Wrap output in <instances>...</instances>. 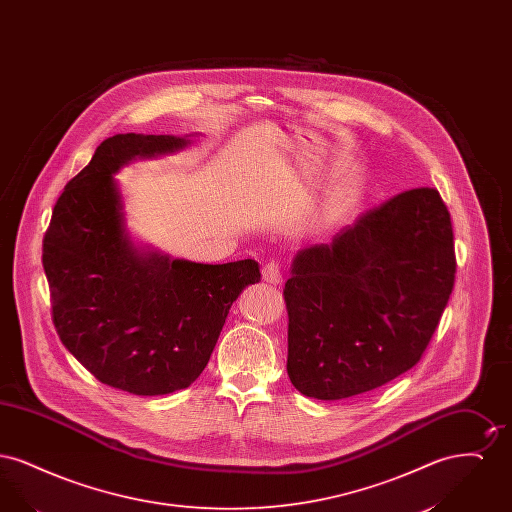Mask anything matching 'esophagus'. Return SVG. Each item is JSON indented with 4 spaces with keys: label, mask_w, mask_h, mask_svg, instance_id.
<instances>
[{
    "label": "esophagus",
    "mask_w": 512,
    "mask_h": 512,
    "mask_svg": "<svg viewBox=\"0 0 512 512\" xmlns=\"http://www.w3.org/2000/svg\"><path fill=\"white\" fill-rule=\"evenodd\" d=\"M263 278L268 284H280L282 282V272L280 265L276 261H268L267 265H263Z\"/></svg>",
    "instance_id": "esophagus-1"
}]
</instances>
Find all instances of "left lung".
<instances>
[{
	"mask_svg": "<svg viewBox=\"0 0 512 512\" xmlns=\"http://www.w3.org/2000/svg\"><path fill=\"white\" fill-rule=\"evenodd\" d=\"M451 215L436 188L361 213L305 247L286 282L288 376L307 397L376 390L424 355L455 286Z\"/></svg>",
	"mask_w": 512,
	"mask_h": 512,
	"instance_id": "obj_1",
	"label": "left lung"
}]
</instances>
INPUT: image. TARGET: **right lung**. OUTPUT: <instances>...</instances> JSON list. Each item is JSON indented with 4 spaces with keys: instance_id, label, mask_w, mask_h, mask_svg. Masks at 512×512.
<instances>
[{
    "instance_id": "right-lung-1",
    "label": "right lung",
    "mask_w": 512,
    "mask_h": 512,
    "mask_svg": "<svg viewBox=\"0 0 512 512\" xmlns=\"http://www.w3.org/2000/svg\"><path fill=\"white\" fill-rule=\"evenodd\" d=\"M176 136L117 134L59 195L42 247L59 340L101 384L134 395L188 388L209 363L232 303L261 280L251 259L226 265L140 253L122 226L113 174L171 153Z\"/></svg>"
}]
</instances>
